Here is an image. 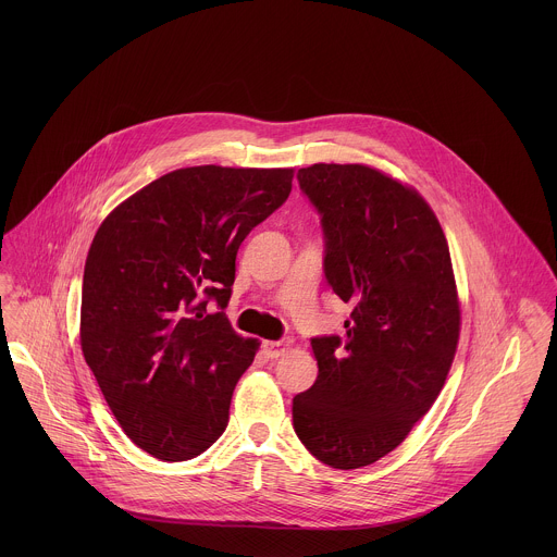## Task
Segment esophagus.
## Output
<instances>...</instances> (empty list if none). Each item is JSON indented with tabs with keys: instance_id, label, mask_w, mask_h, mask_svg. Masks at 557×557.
Instances as JSON below:
<instances>
[{
	"instance_id": "1",
	"label": "esophagus",
	"mask_w": 557,
	"mask_h": 557,
	"mask_svg": "<svg viewBox=\"0 0 557 557\" xmlns=\"http://www.w3.org/2000/svg\"><path fill=\"white\" fill-rule=\"evenodd\" d=\"M263 354L270 360H276V358L285 356V341H265L263 343Z\"/></svg>"
}]
</instances>
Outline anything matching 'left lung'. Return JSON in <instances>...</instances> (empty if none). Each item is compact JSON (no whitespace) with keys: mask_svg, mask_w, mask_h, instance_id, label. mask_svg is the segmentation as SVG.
<instances>
[{"mask_svg":"<svg viewBox=\"0 0 557 557\" xmlns=\"http://www.w3.org/2000/svg\"><path fill=\"white\" fill-rule=\"evenodd\" d=\"M298 182L351 319L343 338H311L319 375L294 397V429L321 463L356 470L393 453L444 388L461 325L453 261L429 203L382 171L319 162Z\"/></svg>","mask_w":557,"mask_h":557,"instance_id":"left-lung-1","label":"left lung"}]
</instances>
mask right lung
<instances>
[{"instance_id":"right-lung-1","label":"right lung","mask_w":557,"mask_h":557,"mask_svg":"<svg viewBox=\"0 0 557 557\" xmlns=\"http://www.w3.org/2000/svg\"><path fill=\"white\" fill-rule=\"evenodd\" d=\"M292 180L294 169H177L120 203L94 236L81 349L124 433L160 461L201 455L230 422L259 345L225 318L236 255L287 201Z\"/></svg>"}]
</instances>
